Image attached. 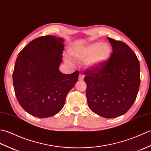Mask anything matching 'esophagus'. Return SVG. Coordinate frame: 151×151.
<instances>
[{
  "mask_svg": "<svg viewBox=\"0 0 151 151\" xmlns=\"http://www.w3.org/2000/svg\"><path fill=\"white\" fill-rule=\"evenodd\" d=\"M83 78H84V76H83L82 73H80L79 76V80L81 81V80L83 79Z\"/></svg>",
  "mask_w": 151,
  "mask_h": 151,
  "instance_id": "1",
  "label": "esophagus"
}]
</instances>
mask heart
Segmentation results:
<instances>
[{
    "instance_id": "1",
    "label": "heart",
    "mask_w": 151,
    "mask_h": 151,
    "mask_svg": "<svg viewBox=\"0 0 151 151\" xmlns=\"http://www.w3.org/2000/svg\"><path fill=\"white\" fill-rule=\"evenodd\" d=\"M112 48L108 43L96 42L80 47L72 48L69 53L72 58L79 61H85V65L90 68H95L102 65L110 58ZM67 61H70L66 58Z\"/></svg>"
}]
</instances>
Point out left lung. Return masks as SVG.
<instances>
[{"label":"left lung","mask_w":151,"mask_h":151,"mask_svg":"<svg viewBox=\"0 0 151 151\" xmlns=\"http://www.w3.org/2000/svg\"><path fill=\"white\" fill-rule=\"evenodd\" d=\"M112 47L109 59L98 68L84 72L89 108L96 114L113 118L133 105L140 85L139 62L125 42L109 37Z\"/></svg>","instance_id":"left-lung-1"}]
</instances>
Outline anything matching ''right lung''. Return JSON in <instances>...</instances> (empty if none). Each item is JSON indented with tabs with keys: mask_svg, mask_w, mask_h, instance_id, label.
Returning a JSON list of instances; mask_svg holds the SVG:
<instances>
[{
	"mask_svg": "<svg viewBox=\"0 0 151 151\" xmlns=\"http://www.w3.org/2000/svg\"><path fill=\"white\" fill-rule=\"evenodd\" d=\"M64 40L52 35L33 40L19 52L13 72L20 105L32 116L48 118L61 110L67 93L78 79L79 71L62 73Z\"/></svg>",
	"mask_w": 151,
	"mask_h": 151,
	"instance_id": "1",
	"label": "right lung"
}]
</instances>
